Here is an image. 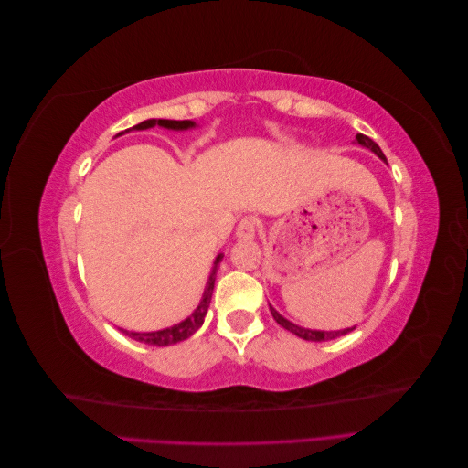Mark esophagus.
<instances>
[{
    "label": "esophagus",
    "mask_w": 468,
    "mask_h": 468,
    "mask_svg": "<svg viewBox=\"0 0 468 468\" xmlns=\"http://www.w3.org/2000/svg\"><path fill=\"white\" fill-rule=\"evenodd\" d=\"M258 229H260V220L256 217H244L238 222L236 236L239 239H251V238H256Z\"/></svg>",
    "instance_id": "1"
}]
</instances>
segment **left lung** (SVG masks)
I'll return each instance as SVG.
<instances>
[{"label":"left lung","mask_w":468,"mask_h":468,"mask_svg":"<svg viewBox=\"0 0 468 468\" xmlns=\"http://www.w3.org/2000/svg\"><path fill=\"white\" fill-rule=\"evenodd\" d=\"M356 140H357V143H359L361 146H365V148H369L371 152H375L380 160H385V162H387L385 154H382V150L378 148V144H377V143H373V140H371L369 136H365V134H357V136H356ZM269 310H271V314H273V318H275V322H277L279 325H282V328H285V330L292 332L294 335H299V337L306 339V342H328V339H335V337H339V335H346V334H349V332L356 330V325H353V328L337 330V332H320V330H308V328H301V325H296V324L289 322L287 318H282V316L277 313V310H275L271 304H269Z\"/></svg>","instance_id":"obj_1"}]
</instances>
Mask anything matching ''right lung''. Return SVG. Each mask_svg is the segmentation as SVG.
Wrapping results in <instances>:
<instances>
[{
  "instance_id": "right-lung-1",
  "label": "right lung",
  "mask_w": 468,
  "mask_h": 468,
  "mask_svg": "<svg viewBox=\"0 0 468 468\" xmlns=\"http://www.w3.org/2000/svg\"><path fill=\"white\" fill-rule=\"evenodd\" d=\"M164 126V129H169V131H187V129H193L195 122L193 121H169V119H148V121H143L140 124L133 126L134 131H146V129H152V126ZM222 256H218L215 260V267H212V271L208 275V281H207V287H205V292H203V299L199 303V306H197L193 310V314L189 318H186L183 322L172 325V328H165V330H158V332H126L122 330V334H126L129 337L136 339V342H143V344H148V346H158V347H164V346H174L177 342H183V339H187L189 335H193L197 330L201 328L203 322H205V316H207V310H208V304H210V296H212V289H215V279H217V267L220 263Z\"/></svg>"
}]
</instances>
